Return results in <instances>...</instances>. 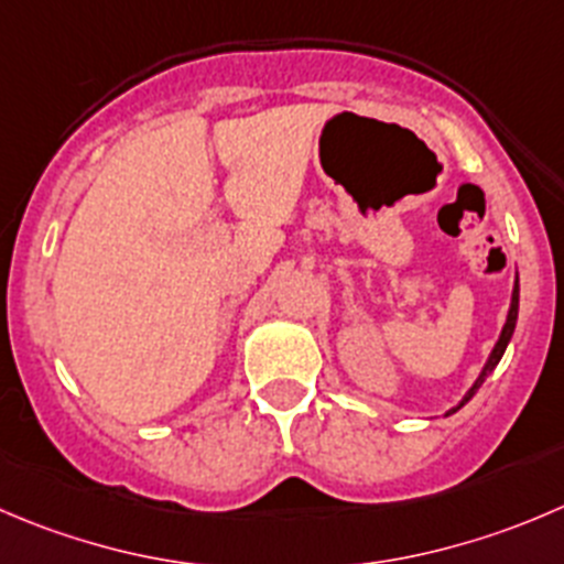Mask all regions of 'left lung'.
<instances>
[{
    "mask_svg": "<svg viewBox=\"0 0 564 564\" xmlns=\"http://www.w3.org/2000/svg\"><path fill=\"white\" fill-rule=\"evenodd\" d=\"M516 322H518V272H516V286H512V297H510V311H507V319H505V327H501V333H499V341L494 344V349H490V355H488V360H485V366H482V371H479V377L477 380H474V386L468 388L466 391V397L460 399V402L455 404V408L452 410H446V415H452V413H457V410L463 408V404L468 402V399L474 397V393L479 391V386H482L485 382V377L490 375V371L496 369V366H499V360H501V355H505V349H507V344H510V338H512V333H516Z\"/></svg>",
    "mask_w": 564,
    "mask_h": 564,
    "instance_id": "8db88e82",
    "label": "left lung"
}]
</instances>
